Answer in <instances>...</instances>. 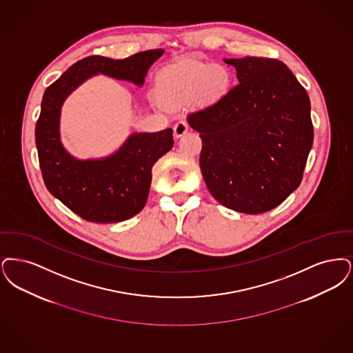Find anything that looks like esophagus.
Listing matches in <instances>:
<instances>
[{
    "instance_id": "34e87169",
    "label": "esophagus",
    "mask_w": 353,
    "mask_h": 353,
    "mask_svg": "<svg viewBox=\"0 0 353 353\" xmlns=\"http://www.w3.org/2000/svg\"><path fill=\"white\" fill-rule=\"evenodd\" d=\"M188 132V123L184 120H181L174 125V136L176 138L182 137Z\"/></svg>"
}]
</instances>
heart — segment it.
I'll return each mask as SVG.
<instances>
[{"label": "heart", "instance_id": "b5f03b06", "mask_svg": "<svg viewBox=\"0 0 353 353\" xmlns=\"http://www.w3.org/2000/svg\"><path fill=\"white\" fill-rule=\"evenodd\" d=\"M228 84L230 75L224 67L184 61L159 72L155 91L161 103L178 107L198 97L201 101H215L227 92Z\"/></svg>", "mask_w": 353, "mask_h": 353}]
</instances>
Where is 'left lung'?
<instances>
[{"mask_svg": "<svg viewBox=\"0 0 353 353\" xmlns=\"http://www.w3.org/2000/svg\"><path fill=\"white\" fill-rule=\"evenodd\" d=\"M225 63L240 83L187 119L201 138L200 169L224 207L268 212L302 182L314 141L310 99L281 61L246 57Z\"/></svg>", "mask_w": 353, "mask_h": 353, "instance_id": "left-lung-1", "label": "left lung"}]
</instances>
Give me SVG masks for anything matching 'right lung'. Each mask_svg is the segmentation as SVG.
<instances>
[{"label":"right lung","mask_w":353,"mask_h":353,"mask_svg":"<svg viewBox=\"0 0 353 353\" xmlns=\"http://www.w3.org/2000/svg\"><path fill=\"white\" fill-rule=\"evenodd\" d=\"M163 50H148L125 59L100 55L72 64L47 87L35 125L39 168L47 190L72 212L93 223H119L145 207L153 165L174 145L172 129L136 133L121 149L104 159L79 161L61 146V108L65 97L96 74L142 85L149 67Z\"/></svg>","instance_id":"1"}]
</instances>
